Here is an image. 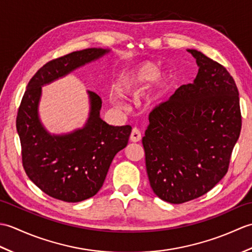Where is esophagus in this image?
Here are the masks:
<instances>
[{
    "label": "esophagus",
    "instance_id": "obj_1",
    "mask_svg": "<svg viewBox=\"0 0 252 252\" xmlns=\"http://www.w3.org/2000/svg\"><path fill=\"white\" fill-rule=\"evenodd\" d=\"M130 140L134 143L140 142L142 140V133L140 130L137 129V127H134V129L132 130V133L130 135Z\"/></svg>",
    "mask_w": 252,
    "mask_h": 252
}]
</instances>
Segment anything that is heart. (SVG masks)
Here are the masks:
<instances>
[{"instance_id": "heart-1", "label": "heart", "mask_w": 252, "mask_h": 252, "mask_svg": "<svg viewBox=\"0 0 252 252\" xmlns=\"http://www.w3.org/2000/svg\"><path fill=\"white\" fill-rule=\"evenodd\" d=\"M159 72L160 68L157 63L153 62L141 63L130 71L121 74L116 83L117 92L126 97L136 95L144 89H146L148 84L154 82L159 75ZM158 79L163 84L167 81V78L163 76H159ZM114 101L117 105L121 104L117 98H115Z\"/></svg>"}]
</instances>
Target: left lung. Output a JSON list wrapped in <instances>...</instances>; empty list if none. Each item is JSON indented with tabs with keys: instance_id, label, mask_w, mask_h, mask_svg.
I'll return each instance as SVG.
<instances>
[{
	"instance_id": "8db88e82",
	"label": "left lung",
	"mask_w": 252,
	"mask_h": 252,
	"mask_svg": "<svg viewBox=\"0 0 252 252\" xmlns=\"http://www.w3.org/2000/svg\"><path fill=\"white\" fill-rule=\"evenodd\" d=\"M187 52L199 67L194 82L149 114L142 140L149 183L170 203L205 195L223 179L242 129L233 77L201 52Z\"/></svg>"
}]
</instances>
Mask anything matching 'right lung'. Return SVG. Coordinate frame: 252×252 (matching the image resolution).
Returning <instances> with one entry per match:
<instances>
[{
  "instance_id": "obj_1",
  "label": "right lung",
  "mask_w": 252,
  "mask_h": 252,
  "mask_svg": "<svg viewBox=\"0 0 252 252\" xmlns=\"http://www.w3.org/2000/svg\"><path fill=\"white\" fill-rule=\"evenodd\" d=\"M109 50L87 49L46 63L31 78L21 99L16 127L28 178L55 199L79 202L97 194L112 159L127 145L131 126H114L99 117L101 99L88 91L90 114L82 129L51 134L39 118L42 87L104 56Z\"/></svg>"
}]
</instances>
